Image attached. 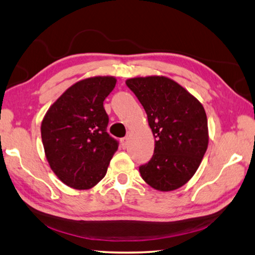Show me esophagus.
Listing matches in <instances>:
<instances>
[{"mask_svg": "<svg viewBox=\"0 0 255 255\" xmlns=\"http://www.w3.org/2000/svg\"><path fill=\"white\" fill-rule=\"evenodd\" d=\"M120 143H122V147L123 148H127V146H128V138L127 137L123 138V139L120 140Z\"/></svg>", "mask_w": 255, "mask_h": 255, "instance_id": "1", "label": "esophagus"}]
</instances>
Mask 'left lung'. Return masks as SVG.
<instances>
[{
    "label": "left lung",
    "instance_id": "obj_1",
    "mask_svg": "<svg viewBox=\"0 0 255 255\" xmlns=\"http://www.w3.org/2000/svg\"><path fill=\"white\" fill-rule=\"evenodd\" d=\"M126 84L144 107L155 138L153 157L139 166L143 180L158 191H173L192 178L208 147L204 107L166 76L128 79Z\"/></svg>",
    "mask_w": 255,
    "mask_h": 255
}]
</instances>
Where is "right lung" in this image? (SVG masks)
<instances>
[{
  "label": "right lung",
  "mask_w": 255,
  "mask_h": 255,
  "mask_svg": "<svg viewBox=\"0 0 255 255\" xmlns=\"http://www.w3.org/2000/svg\"><path fill=\"white\" fill-rule=\"evenodd\" d=\"M114 76H93L70 86L47 110L41 139L50 169L68 187L88 190L105 178L118 141L107 132L103 101Z\"/></svg>",
  "instance_id": "right-lung-1"
}]
</instances>
